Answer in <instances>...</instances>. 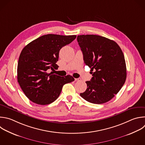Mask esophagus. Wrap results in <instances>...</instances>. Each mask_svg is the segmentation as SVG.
Masks as SVG:
<instances>
[{"label": "esophagus", "instance_id": "34e87169", "mask_svg": "<svg viewBox=\"0 0 145 145\" xmlns=\"http://www.w3.org/2000/svg\"><path fill=\"white\" fill-rule=\"evenodd\" d=\"M74 80H75V81H81V78H75Z\"/></svg>", "mask_w": 145, "mask_h": 145}]
</instances>
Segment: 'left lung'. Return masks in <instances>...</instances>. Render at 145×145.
<instances>
[{
    "instance_id": "8db88e82",
    "label": "left lung",
    "mask_w": 145,
    "mask_h": 145,
    "mask_svg": "<svg viewBox=\"0 0 145 145\" xmlns=\"http://www.w3.org/2000/svg\"><path fill=\"white\" fill-rule=\"evenodd\" d=\"M78 43L85 64L92 71L91 79L86 81L87 89L80 93L86 101L101 104L117 94L126 78L123 54L114 41L95 35H78Z\"/></svg>"
}]
</instances>
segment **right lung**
Returning <instances> with one entry per match:
<instances>
[{"instance_id":"1","label":"right lung","mask_w":145,"mask_h":145,"mask_svg":"<svg viewBox=\"0 0 145 145\" xmlns=\"http://www.w3.org/2000/svg\"><path fill=\"white\" fill-rule=\"evenodd\" d=\"M76 38V35L48 34L27 44L22 51L18 65V81L25 95L33 103L45 105L54 102L63 86L74 80L70 75L65 77L48 73L54 71L60 50Z\"/></svg>"}]
</instances>
